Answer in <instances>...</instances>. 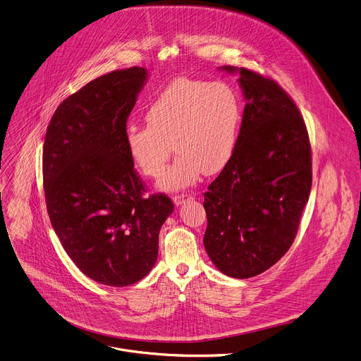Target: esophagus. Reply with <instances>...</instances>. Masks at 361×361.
<instances>
[{
  "label": "esophagus",
  "instance_id": "1",
  "mask_svg": "<svg viewBox=\"0 0 361 361\" xmlns=\"http://www.w3.org/2000/svg\"><path fill=\"white\" fill-rule=\"evenodd\" d=\"M191 198H192V195H187V194H185V195H184V194H183V195H176V197L173 198V202H174L176 207H180V205H183L185 201H188V200H191Z\"/></svg>",
  "mask_w": 361,
  "mask_h": 361
}]
</instances>
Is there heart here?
Returning a JSON list of instances; mask_svg holds the SVG:
<instances>
[{
    "label": "heart",
    "mask_w": 361,
    "mask_h": 361,
    "mask_svg": "<svg viewBox=\"0 0 361 361\" xmlns=\"http://www.w3.org/2000/svg\"><path fill=\"white\" fill-rule=\"evenodd\" d=\"M145 116L147 125H129L125 132L130 160L143 174L156 177L176 149L180 154L157 187L178 191L194 185L204 171L218 173L231 161L242 104L226 82L178 78L150 102Z\"/></svg>",
    "instance_id": "b5f03b06"
}]
</instances>
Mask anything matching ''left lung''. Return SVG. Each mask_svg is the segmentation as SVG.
Listing matches in <instances>:
<instances>
[{"instance_id":"obj_1","label":"left lung","mask_w":361,"mask_h":361,"mask_svg":"<svg viewBox=\"0 0 361 361\" xmlns=\"http://www.w3.org/2000/svg\"><path fill=\"white\" fill-rule=\"evenodd\" d=\"M246 101L236 150L204 194L205 250L224 274L250 279L290 249L312 187L305 122L273 80L233 66Z\"/></svg>"}]
</instances>
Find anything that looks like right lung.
I'll return each mask as SVG.
<instances>
[{
  "instance_id": "right-lung-1",
  "label": "right lung",
  "mask_w": 361,
  "mask_h": 361,
  "mask_svg": "<svg viewBox=\"0 0 361 361\" xmlns=\"http://www.w3.org/2000/svg\"><path fill=\"white\" fill-rule=\"evenodd\" d=\"M147 75L145 67H130L90 81L57 106L44 136L51 226L73 263L109 287L147 276L161 225L174 211L163 194L142 197L125 145L126 121Z\"/></svg>"
}]
</instances>
